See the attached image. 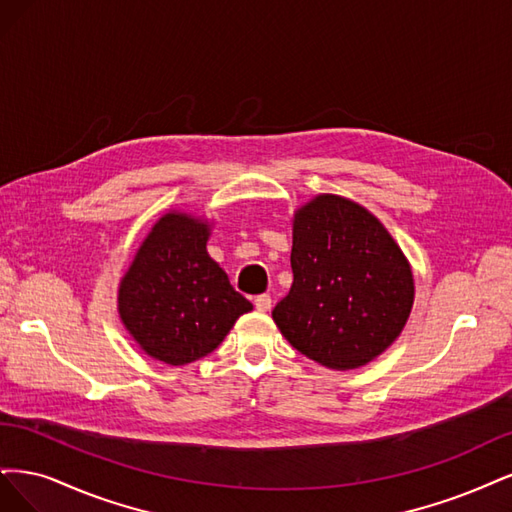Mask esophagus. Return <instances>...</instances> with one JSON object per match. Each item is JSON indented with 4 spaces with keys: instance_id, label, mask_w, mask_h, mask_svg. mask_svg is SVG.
<instances>
[{
    "instance_id": "obj_1",
    "label": "esophagus",
    "mask_w": 512,
    "mask_h": 512,
    "mask_svg": "<svg viewBox=\"0 0 512 512\" xmlns=\"http://www.w3.org/2000/svg\"><path fill=\"white\" fill-rule=\"evenodd\" d=\"M270 306H272V298L268 293H261V295H257L255 298V308L259 310V312H266V310H270Z\"/></svg>"
}]
</instances>
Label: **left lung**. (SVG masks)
<instances>
[{
  "mask_svg": "<svg viewBox=\"0 0 512 512\" xmlns=\"http://www.w3.org/2000/svg\"><path fill=\"white\" fill-rule=\"evenodd\" d=\"M291 291L272 310L293 349L332 370L376 359L402 334L415 280L372 212L323 193L293 214Z\"/></svg>",
  "mask_w": 512,
  "mask_h": 512,
  "instance_id": "obj_1",
  "label": "left lung"
}]
</instances>
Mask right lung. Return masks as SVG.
Wrapping results in <instances>:
<instances>
[{"label": "right lung", "mask_w": 512, "mask_h": 512, "mask_svg": "<svg viewBox=\"0 0 512 512\" xmlns=\"http://www.w3.org/2000/svg\"><path fill=\"white\" fill-rule=\"evenodd\" d=\"M208 221L166 212L119 285V315L140 349L168 366L206 357L253 304L208 251Z\"/></svg>", "instance_id": "1"}]
</instances>
